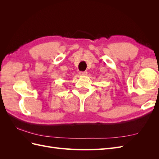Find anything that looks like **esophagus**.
<instances>
[{"mask_svg": "<svg viewBox=\"0 0 159 159\" xmlns=\"http://www.w3.org/2000/svg\"><path fill=\"white\" fill-rule=\"evenodd\" d=\"M79 74L80 75H86L88 74V72L87 71H80V73H79Z\"/></svg>", "mask_w": 159, "mask_h": 159, "instance_id": "esophagus-1", "label": "esophagus"}]
</instances>
